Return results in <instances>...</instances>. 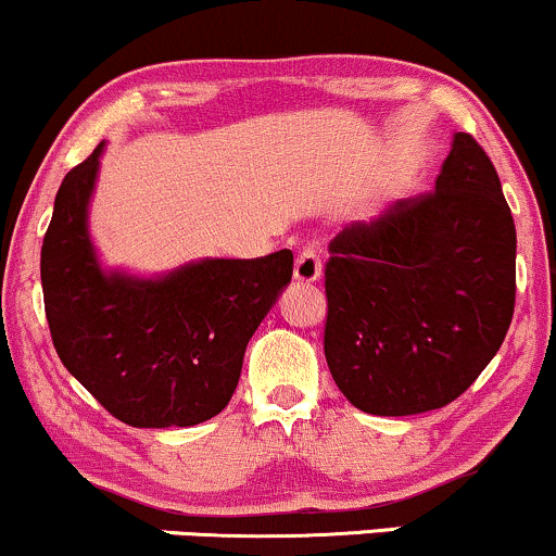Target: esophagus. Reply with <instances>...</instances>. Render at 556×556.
I'll use <instances>...</instances> for the list:
<instances>
[{"label": "esophagus", "mask_w": 556, "mask_h": 556, "mask_svg": "<svg viewBox=\"0 0 556 556\" xmlns=\"http://www.w3.org/2000/svg\"><path fill=\"white\" fill-rule=\"evenodd\" d=\"M321 277V256L314 245L303 248L295 258V279L298 282H316Z\"/></svg>", "instance_id": "34e87169"}]
</instances>
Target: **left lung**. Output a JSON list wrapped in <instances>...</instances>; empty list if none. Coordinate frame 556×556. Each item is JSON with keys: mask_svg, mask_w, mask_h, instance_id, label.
<instances>
[{"mask_svg": "<svg viewBox=\"0 0 556 556\" xmlns=\"http://www.w3.org/2000/svg\"><path fill=\"white\" fill-rule=\"evenodd\" d=\"M515 248L494 164L455 132L431 193L329 242L324 355L344 397L371 416L460 397L513 321Z\"/></svg>", "mask_w": 556, "mask_h": 556, "instance_id": "1", "label": "left lung"}]
</instances>
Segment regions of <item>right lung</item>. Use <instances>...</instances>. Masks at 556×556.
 Instances as JSON below:
<instances>
[{"label": "right lung", "instance_id": "right-lung-1", "mask_svg": "<svg viewBox=\"0 0 556 556\" xmlns=\"http://www.w3.org/2000/svg\"><path fill=\"white\" fill-rule=\"evenodd\" d=\"M73 167L41 245V287L60 361L136 429L195 426L227 407L248 340L292 279V251L203 258L156 279L104 271L88 235L99 156Z\"/></svg>", "mask_w": 556, "mask_h": 556}]
</instances>
